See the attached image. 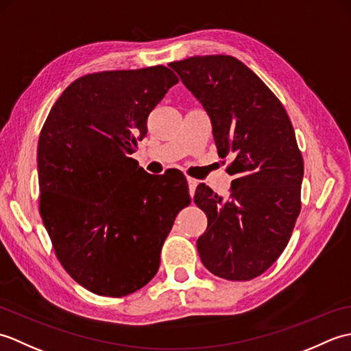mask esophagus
Here are the masks:
<instances>
[{"label": "esophagus", "instance_id": "obj_1", "mask_svg": "<svg viewBox=\"0 0 351 351\" xmlns=\"http://www.w3.org/2000/svg\"><path fill=\"white\" fill-rule=\"evenodd\" d=\"M187 182H189V190H190V195L193 196V195H195V191H196V187H197V181H196V180H191V178H189Z\"/></svg>", "mask_w": 351, "mask_h": 351}]
</instances>
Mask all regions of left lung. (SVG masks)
<instances>
[{
  "label": "left lung",
  "mask_w": 351,
  "mask_h": 351,
  "mask_svg": "<svg viewBox=\"0 0 351 351\" xmlns=\"http://www.w3.org/2000/svg\"><path fill=\"white\" fill-rule=\"evenodd\" d=\"M211 119L219 155H232L226 199L200 184L195 202L208 226L197 252L213 274L250 280L287 247L300 213L303 158L280 101L230 56H196L169 64Z\"/></svg>",
  "instance_id": "left-lung-1"
}]
</instances>
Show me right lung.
Listing matches in <instances>:
<instances>
[{
    "label": "right lung",
    "mask_w": 351,
    "mask_h": 351,
    "mask_svg": "<svg viewBox=\"0 0 351 351\" xmlns=\"http://www.w3.org/2000/svg\"><path fill=\"white\" fill-rule=\"evenodd\" d=\"M178 81L166 66L88 73L62 93L40 131L43 225L64 270L98 295L145 287L176 214L190 204L184 176L149 175L130 156Z\"/></svg>",
    "instance_id": "obj_1"
}]
</instances>
